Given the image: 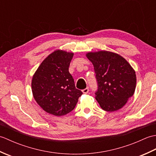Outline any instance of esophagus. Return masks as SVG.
<instances>
[{"label": "esophagus", "instance_id": "1", "mask_svg": "<svg viewBox=\"0 0 156 156\" xmlns=\"http://www.w3.org/2000/svg\"><path fill=\"white\" fill-rule=\"evenodd\" d=\"M88 91H89L88 88H84V89H83V90H82V92H83L84 94H87Z\"/></svg>", "mask_w": 156, "mask_h": 156}]
</instances>
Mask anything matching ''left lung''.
Instances as JSON below:
<instances>
[{
    "label": "left lung",
    "mask_w": 156,
    "mask_h": 156,
    "mask_svg": "<svg viewBox=\"0 0 156 156\" xmlns=\"http://www.w3.org/2000/svg\"><path fill=\"white\" fill-rule=\"evenodd\" d=\"M86 56L94 66L98 90L95 98L106 111L124 107L136 88L135 69L117 53L106 50L90 51Z\"/></svg>",
    "instance_id": "left-lung-1"
}]
</instances>
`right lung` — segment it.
<instances>
[{
  "label": "right lung",
  "mask_w": 156,
  "mask_h": 156,
  "mask_svg": "<svg viewBox=\"0 0 156 156\" xmlns=\"http://www.w3.org/2000/svg\"><path fill=\"white\" fill-rule=\"evenodd\" d=\"M73 55V52L56 49L44 59L33 76V96L49 114L60 117L69 113L82 94L76 88L68 70Z\"/></svg>",
  "instance_id": "right-lung-1"
}]
</instances>
